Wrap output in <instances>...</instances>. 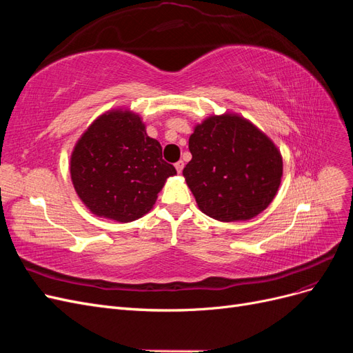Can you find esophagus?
<instances>
[{"label":"esophagus","mask_w":353,"mask_h":353,"mask_svg":"<svg viewBox=\"0 0 353 353\" xmlns=\"http://www.w3.org/2000/svg\"><path fill=\"white\" fill-rule=\"evenodd\" d=\"M175 169H176L178 174L183 172V169H184V162H183V160H179V162L175 163Z\"/></svg>","instance_id":"obj_1"}]
</instances>
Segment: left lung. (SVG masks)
I'll return each instance as SVG.
<instances>
[{
	"mask_svg": "<svg viewBox=\"0 0 353 353\" xmlns=\"http://www.w3.org/2000/svg\"><path fill=\"white\" fill-rule=\"evenodd\" d=\"M183 170L205 215L236 222L258 216L281 184L283 157L258 126L236 113L213 114L194 126Z\"/></svg>",
	"mask_w": 353,
	"mask_h": 353,
	"instance_id": "8db88e82",
	"label": "left lung"
}]
</instances>
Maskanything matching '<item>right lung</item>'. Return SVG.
I'll use <instances>...</instances> for the list:
<instances>
[{
  "label": "right lung",
  "mask_w": 353,
  "mask_h": 353,
  "mask_svg": "<svg viewBox=\"0 0 353 353\" xmlns=\"http://www.w3.org/2000/svg\"><path fill=\"white\" fill-rule=\"evenodd\" d=\"M176 174L141 116L114 109L99 116L70 156L74 191L94 215L131 222L150 212L166 179Z\"/></svg>",
  "instance_id": "right-lung-1"
}]
</instances>
